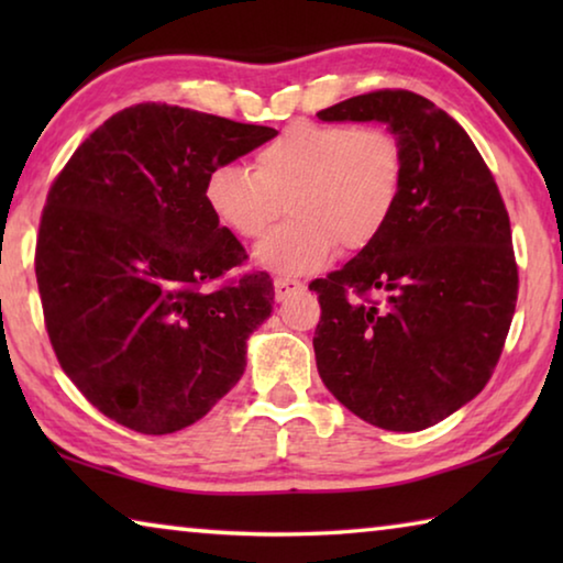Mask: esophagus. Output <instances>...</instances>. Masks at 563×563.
<instances>
[{
	"instance_id": "obj_1",
	"label": "esophagus",
	"mask_w": 563,
	"mask_h": 563,
	"mask_svg": "<svg viewBox=\"0 0 563 563\" xmlns=\"http://www.w3.org/2000/svg\"><path fill=\"white\" fill-rule=\"evenodd\" d=\"M273 288H275V300H285L288 295L302 290V283L295 278H285V275H278V278L273 280Z\"/></svg>"
}]
</instances>
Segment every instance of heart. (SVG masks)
<instances>
[{
	"mask_svg": "<svg viewBox=\"0 0 563 563\" xmlns=\"http://www.w3.org/2000/svg\"><path fill=\"white\" fill-rule=\"evenodd\" d=\"M402 146L385 129L295 121L253 161L221 164L206 178V203L216 221L245 241L275 223L283 203L290 221L255 247L258 268L308 275L338 251L373 245L402 194Z\"/></svg>",
	"mask_w": 563,
	"mask_h": 563,
	"instance_id": "heart-1",
	"label": "heart"
}]
</instances>
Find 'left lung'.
Instances as JSON below:
<instances>
[{"mask_svg":"<svg viewBox=\"0 0 563 563\" xmlns=\"http://www.w3.org/2000/svg\"><path fill=\"white\" fill-rule=\"evenodd\" d=\"M318 119L387 123L405 158L383 235L310 283L318 373L365 422L427 430L479 395L501 355L519 288L509 213L466 131L419 93H362Z\"/></svg>","mask_w":563,"mask_h":563,"instance_id":"left-lung-1","label":"left lung"}]
</instances>
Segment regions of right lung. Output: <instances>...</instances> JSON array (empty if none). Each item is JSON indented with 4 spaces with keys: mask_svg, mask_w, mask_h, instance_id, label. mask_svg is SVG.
Returning <instances> with one entry per match:
<instances>
[{
    "mask_svg": "<svg viewBox=\"0 0 563 563\" xmlns=\"http://www.w3.org/2000/svg\"><path fill=\"white\" fill-rule=\"evenodd\" d=\"M275 136L139 103L103 121L54 180L34 261L46 332L64 373L113 422L178 432L243 377L275 290L268 273L203 290L247 258L203 188L211 168Z\"/></svg>",
    "mask_w": 563,
    "mask_h": 563,
    "instance_id": "1",
    "label": "right lung"
}]
</instances>
